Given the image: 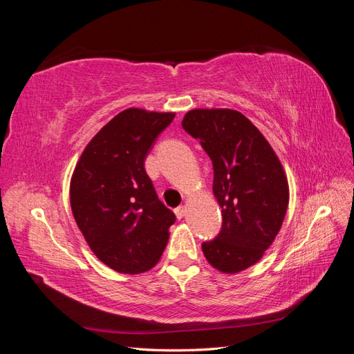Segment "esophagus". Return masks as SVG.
<instances>
[{"mask_svg":"<svg viewBox=\"0 0 354 354\" xmlns=\"http://www.w3.org/2000/svg\"><path fill=\"white\" fill-rule=\"evenodd\" d=\"M174 212H176V216H177L178 218H183V217L186 216V207L181 205V207L176 208V209H174Z\"/></svg>","mask_w":354,"mask_h":354,"instance_id":"34e87169","label":"esophagus"}]
</instances>
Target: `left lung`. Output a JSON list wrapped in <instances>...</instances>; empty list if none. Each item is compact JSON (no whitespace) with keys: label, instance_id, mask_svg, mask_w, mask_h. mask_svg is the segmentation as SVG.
<instances>
[{"label":"left lung","instance_id":"left-lung-1","mask_svg":"<svg viewBox=\"0 0 354 354\" xmlns=\"http://www.w3.org/2000/svg\"><path fill=\"white\" fill-rule=\"evenodd\" d=\"M181 125L211 159L221 207V230L202 243L203 255L223 273L242 272L261 259L283 223L289 189L281 160L238 111L194 109Z\"/></svg>","mask_w":354,"mask_h":354}]
</instances>
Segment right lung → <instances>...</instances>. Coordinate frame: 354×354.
I'll use <instances>...</instances> for the list:
<instances>
[{"label":"right lung","instance_id":"obj_1","mask_svg":"<svg viewBox=\"0 0 354 354\" xmlns=\"http://www.w3.org/2000/svg\"><path fill=\"white\" fill-rule=\"evenodd\" d=\"M176 113L130 108L84 149L71 180V207L91 251L120 273L159 261L174 212L159 201L145 159Z\"/></svg>","mask_w":354,"mask_h":354}]
</instances>
